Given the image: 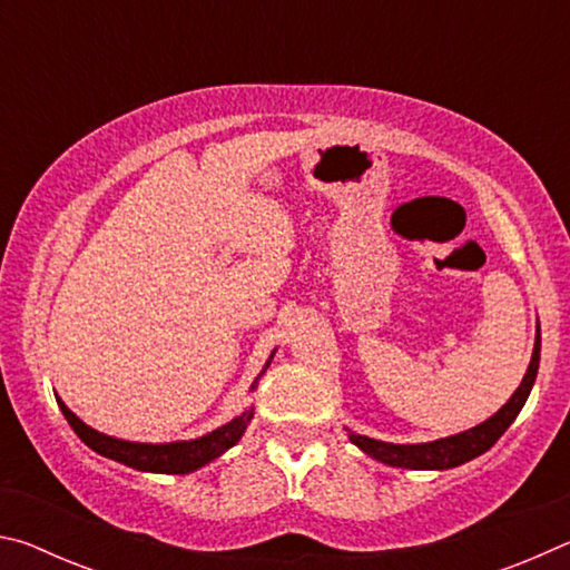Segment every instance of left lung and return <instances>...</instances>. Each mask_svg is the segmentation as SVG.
I'll list each match as a JSON object with an SVG mask.
<instances>
[{"label": "left lung", "instance_id": "obj_1", "mask_svg": "<svg viewBox=\"0 0 570 570\" xmlns=\"http://www.w3.org/2000/svg\"><path fill=\"white\" fill-rule=\"evenodd\" d=\"M538 362H540V326L535 332V346H533V356H530L528 372H525L523 382H520V387L513 392V397H510L503 407L493 414V417L478 424V428L460 432V435L442 438L435 442H420V445H392V442L354 435V432H350V440L370 458L380 460V462H384V465H392V468H407V470L458 468V465H462V462H468L472 458L482 455V452H488L500 440V435H503V432L510 428V424H513L518 412L523 410L530 390H533Z\"/></svg>", "mask_w": 570, "mask_h": 570}]
</instances>
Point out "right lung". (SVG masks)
Segmentation results:
<instances>
[{
	"instance_id": "obj_1",
	"label": "right lung",
	"mask_w": 570,
	"mask_h": 570,
	"mask_svg": "<svg viewBox=\"0 0 570 570\" xmlns=\"http://www.w3.org/2000/svg\"><path fill=\"white\" fill-rule=\"evenodd\" d=\"M272 360H274V352H272V356H268L266 366L272 364ZM266 366H264V372H266ZM262 374H258V377H262ZM256 384H258V380L250 384V390H254ZM57 404H60L65 420L70 422V428L77 432V438H80L90 450L98 452V455L118 460V462H122V465L142 470V472H168V475H186V472L204 468L210 460L224 455L228 448L236 445L240 435L246 432L248 422L254 420V407H250L246 412H240L238 417L226 422L224 428L208 432V435L198 438V440L150 445V442H128V440L102 435V432L92 430L90 424H85L75 412H70V407H67L62 400H57Z\"/></svg>"
}]
</instances>
